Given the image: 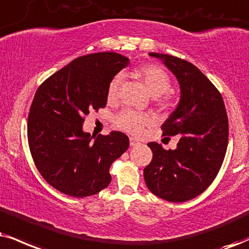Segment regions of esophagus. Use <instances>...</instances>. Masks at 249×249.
Listing matches in <instances>:
<instances>
[{
    "instance_id": "obj_1",
    "label": "esophagus",
    "mask_w": 249,
    "mask_h": 249,
    "mask_svg": "<svg viewBox=\"0 0 249 249\" xmlns=\"http://www.w3.org/2000/svg\"><path fill=\"white\" fill-rule=\"evenodd\" d=\"M140 142L139 141H137L136 139H134V137H130V146H135V145H137V144H139Z\"/></svg>"
}]
</instances>
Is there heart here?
<instances>
[{
	"label": "heart",
	"instance_id": "heart-1",
	"mask_svg": "<svg viewBox=\"0 0 249 249\" xmlns=\"http://www.w3.org/2000/svg\"><path fill=\"white\" fill-rule=\"evenodd\" d=\"M135 76L145 85L146 90L152 97L157 99L160 107H170L172 105V98L166 92L171 88V79L167 72L156 64H145L135 70ZM122 82L121 75H115L109 82L107 88V99L114 101L118 98L120 84ZM116 125L122 130L133 135H141L143 128L152 122V118L145 113H140L136 110H124L116 116Z\"/></svg>",
	"mask_w": 249,
	"mask_h": 249
}]
</instances>
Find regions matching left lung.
<instances>
[{
  "mask_svg": "<svg viewBox=\"0 0 249 249\" xmlns=\"http://www.w3.org/2000/svg\"><path fill=\"white\" fill-rule=\"evenodd\" d=\"M176 76L180 100L161 125L164 136L180 135L176 150L151 142L153 157L144 168L149 190L168 202H186L211 185L222 166L229 120L219 91L197 67L167 54L149 53Z\"/></svg>",
  "mask_w": 249,
  "mask_h": 249,
  "instance_id": "left-lung-1",
  "label": "left lung"
}]
</instances>
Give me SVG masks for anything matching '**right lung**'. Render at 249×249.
I'll use <instances>...</instances> for the list:
<instances>
[{
    "mask_svg": "<svg viewBox=\"0 0 249 249\" xmlns=\"http://www.w3.org/2000/svg\"><path fill=\"white\" fill-rule=\"evenodd\" d=\"M129 62L113 52L85 55L36 90L27 121L30 151L40 174L63 194L85 197L106 188L110 165L127 151V135L91 136L83 118L106 106L109 82Z\"/></svg>",
    "mask_w": 249,
    "mask_h": 249,
    "instance_id": "1",
    "label": "right lung"
}]
</instances>
